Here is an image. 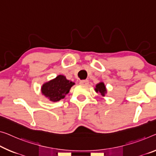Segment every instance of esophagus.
I'll return each mask as SVG.
<instances>
[{
  "mask_svg": "<svg viewBox=\"0 0 156 156\" xmlns=\"http://www.w3.org/2000/svg\"><path fill=\"white\" fill-rule=\"evenodd\" d=\"M88 80H81V81H80V83H81V84H83V85H86V84H88Z\"/></svg>",
  "mask_w": 156,
  "mask_h": 156,
  "instance_id": "esophagus-1",
  "label": "esophagus"
}]
</instances>
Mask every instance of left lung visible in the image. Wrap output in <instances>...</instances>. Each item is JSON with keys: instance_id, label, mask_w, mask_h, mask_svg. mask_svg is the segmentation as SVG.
<instances>
[{"instance_id": "obj_1", "label": "left lung", "mask_w": 156, "mask_h": 156, "mask_svg": "<svg viewBox=\"0 0 156 156\" xmlns=\"http://www.w3.org/2000/svg\"><path fill=\"white\" fill-rule=\"evenodd\" d=\"M95 91L97 93H101V95L102 96H105V93L107 92V90H106V87H105V86L104 84V83H99L98 84L96 85V88H95Z\"/></svg>"}]
</instances>
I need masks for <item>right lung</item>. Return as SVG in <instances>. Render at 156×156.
<instances>
[{
    "label": "right lung",
    "mask_w": 156,
    "mask_h": 156,
    "mask_svg": "<svg viewBox=\"0 0 156 156\" xmlns=\"http://www.w3.org/2000/svg\"><path fill=\"white\" fill-rule=\"evenodd\" d=\"M74 84L73 81L66 80V76L58 75L42 86V93L51 101L57 102L65 98Z\"/></svg>",
    "instance_id": "add662e5"
}]
</instances>
